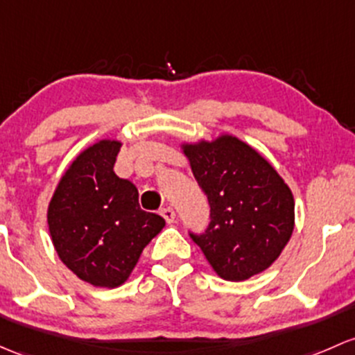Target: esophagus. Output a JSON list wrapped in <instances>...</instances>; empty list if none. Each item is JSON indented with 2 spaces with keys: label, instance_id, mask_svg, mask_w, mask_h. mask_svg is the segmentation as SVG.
Wrapping results in <instances>:
<instances>
[{
  "label": "esophagus",
  "instance_id": "obj_1",
  "mask_svg": "<svg viewBox=\"0 0 355 355\" xmlns=\"http://www.w3.org/2000/svg\"><path fill=\"white\" fill-rule=\"evenodd\" d=\"M159 214H162L163 218H165V221L168 223V225L175 221V211H173V209H171V207H163Z\"/></svg>",
  "mask_w": 355,
  "mask_h": 355
}]
</instances>
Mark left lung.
Segmentation results:
<instances>
[{
  "label": "left lung",
  "mask_w": 355,
  "mask_h": 355,
  "mask_svg": "<svg viewBox=\"0 0 355 355\" xmlns=\"http://www.w3.org/2000/svg\"><path fill=\"white\" fill-rule=\"evenodd\" d=\"M182 149L211 206L206 233L190 236L216 274L240 282L270 267L294 230V197L281 175L230 134Z\"/></svg>",
  "instance_id": "1"
}]
</instances>
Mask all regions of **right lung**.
I'll return each mask as SVG.
<instances>
[{"label": "right lung", "instance_id": "add662e5", "mask_svg": "<svg viewBox=\"0 0 355 355\" xmlns=\"http://www.w3.org/2000/svg\"><path fill=\"white\" fill-rule=\"evenodd\" d=\"M122 143L102 139L81 151L54 190L47 225L61 262L96 287H119L129 279L144 246L165 219L139 207L132 182L114 171Z\"/></svg>", "mask_w": 355, "mask_h": 355}]
</instances>
